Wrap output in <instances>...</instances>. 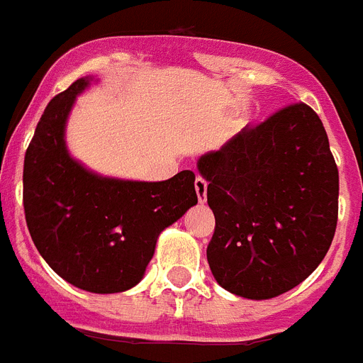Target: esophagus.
Masks as SVG:
<instances>
[{"mask_svg": "<svg viewBox=\"0 0 363 363\" xmlns=\"http://www.w3.org/2000/svg\"><path fill=\"white\" fill-rule=\"evenodd\" d=\"M206 190H208V182L204 181L203 177L195 179V191H197V199H199L201 204L206 203Z\"/></svg>", "mask_w": 363, "mask_h": 363, "instance_id": "obj_1", "label": "esophagus"}]
</instances>
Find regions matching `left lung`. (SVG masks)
<instances>
[{
	"label": "left lung",
	"mask_w": 363,
	"mask_h": 363,
	"mask_svg": "<svg viewBox=\"0 0 363 363\" xmlns=\"http://www.w3.org/2000/svg\"><path fill=\"white\" fill-rule=\"evenodd\" d=\"M216 230L206 257L216 281L269 299L323 261L338 220V168L320 116L292 104L197 160Z\"/></svg>",
	"instance_id": "1"
}]
</instances>
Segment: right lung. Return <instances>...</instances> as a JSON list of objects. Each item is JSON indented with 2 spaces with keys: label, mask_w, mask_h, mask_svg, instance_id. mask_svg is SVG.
I'll use <instances>...</instances> for the list:
<instances>
[{
  "label": "right lung",
  "mask_w": 363,
  "mask_h": 363,
  "mask_svg": "<svg viewBox=\"0 0 363 363\" xmlns=\"http://www.w3.org/2000/svg\"><path fill=\"white\" fill-rule=\"evenodd\" d=\"M91 80L80 78L45 107L25 153L23 208L50 269L82 291L113 294L143 279L160 232L197 204V194L190 169L160 182L122 181L69 155L65 124Z\"/></svg>",
  "instance_id": "add662e5"
}]
</instances>
